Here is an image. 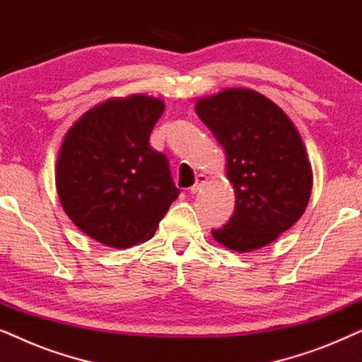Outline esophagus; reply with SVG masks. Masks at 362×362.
<instances>
[{
	"label": "esophagus",
	"instance_id": "obj_1",
	"mask_svg": "<svg viewBox=\"0 0 362 362\" xmlns=\"http://www.w3.org/2000/svg\"><path fill=\"white\" fill-rule=\"evenodd\" d=\"M206 180H207L206 175H197V176H196V182L191 186V189H189V191L192 192V194H194V192H197V191L201 189V186L204 185Z\"/></svg>",
	"mask_w": 362,
	"mask_h": 362
}]
</instances>
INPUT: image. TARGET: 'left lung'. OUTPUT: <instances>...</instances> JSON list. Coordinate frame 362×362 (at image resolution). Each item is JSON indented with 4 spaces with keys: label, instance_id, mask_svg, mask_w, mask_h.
I'll return each instance as SVG.
<instances>
[{
    "label": "left lung",
    "instance_id": "left-lung-1",
    "mask_svg": "<svg viewBox=\"0 0 362 362\" xmlns=\"http://www.w3.org/2000/svg\"><path fill=\"white\" fill-rule=\"evenodd\" d=\"M196 112L224 148L235 191L234 214L212 235L237 252L272 244L310 201L313 176L298 132L274 102L245 88L202 98Z\"/></svg>",
    "mask_w": 362,
    "mask_h": 362
}]
</instances>
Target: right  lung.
<instances>
[{
  "instance_id": "obj_1",
  "label": "right lung",
  "mask_w": 362,
  "mask_h": 362,
  "mask_svg": "<svg viewBox=\"0 0 362 362\" xmlns=\"http://www.w3.org/2000/svg\"><path fill=\"white\" fill-rule=\"evenodd\" d=\"M163 110L158 98H115L83 113L64 138L59 199L78 229L108 247L151 239L180 196L168 158L150 146Z\"/></svg>"
}]
</instances>
